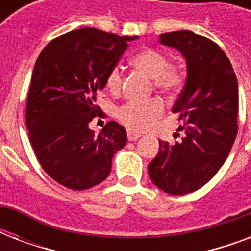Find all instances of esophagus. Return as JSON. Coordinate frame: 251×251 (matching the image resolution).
Masks as SVG:
<instances>
[{"mask_svg":"<svg viewBox=\"0 0 251 251\" xmlns=\"http://www.w3.org/2000/svg\"><path fill=\"white\" fill-rule=\"evenodd\" d=\"M142 135L139 133H135V131H131V130H129L127 131V139L129 141H137L138 138H141Z\"/></svg>","mask_w":251,"mask_h":251,"instance_id":"esophagus-1","label":"esophagus"}]
</instances>
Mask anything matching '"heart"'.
<instances>
[{
  "label": "heart",
  "instance_id": "heart-1",
  "mask_svg": "<svg viewBox=\"0 0 251 251\" xmlns=\"http://www.w3.org/2000/svg\"><path fill=\"white\" fill-rule=\"evenodd\" d=\"M131 65L152 78L153 86L163 94H176L185 82L183 70L176 64H168L164 53L153 48H143L135 53ZM124 78L121 69L113 66L105 75V87L110 94L118 95L122 90ZM164 113V104L160 99L152 98L145 101H129L117 110L118 121L135 131L151 129Z\"/></svg>",
  "mask_w": 251,
  "mask_h": 251
}]
</instances>
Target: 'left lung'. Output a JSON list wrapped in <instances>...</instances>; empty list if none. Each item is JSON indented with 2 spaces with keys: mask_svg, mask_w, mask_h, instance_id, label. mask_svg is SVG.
I'll list each match as a JSON object with an SVG mask.
<instances>
[{
  "mask_svg": "<svg viewBox=\"0 0 251 251\" xmlns=\"http://www.w3.org/2000/svg\"><path fill=\"white\" fill-rule=\"evenodd\" d=\"M160 43L178 49L186 60V83L173 106L185 135L175 145L159 142L149 175L168 194L183 195L206 185L229 155L238 131V84L215 41L185 29L161 33Z\"/></svg>",
  "mask_w": 251,
  "mask_h": 251,
  "instance_id": "left-lung-1",
  "label": "left lung"
}]
</instances>
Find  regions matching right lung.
<instances>
[{"instance_id": "1", "label": "right lung", "mask_w": 251, "mask_h": 251, "mask_svg": "<svg viewBox=\"0 0 251 251\" xmlns=\"http://www.w3.org/2000/svg\"><path fill=\"white\" fill-rule=\"evenodd\" d=\"M137 36L75 29L53 39L37 57L25 104V125L41 168L56 182L86 190L109 176L112 157L127 142L125 127H88L102 110L95 102L105 75Z\"/></svg>"}]
</instances>
